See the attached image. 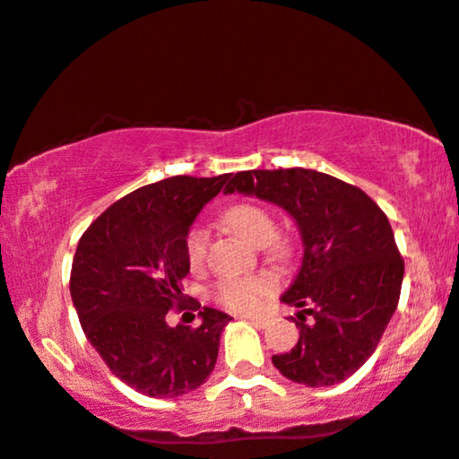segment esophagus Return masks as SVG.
I'll use <instances>...</instances> for the list:
<instances>
[{
    "mask_svg": "<svg viewBox=\"0 0 459 459\" xmlns=\"http://www.w3.org/2000/svg\"><path fill=\"white\" fill-rule=\"evenodd\" d=\"M246 319L252 323V325H255V327H264L266 325L264 316H246Z\"/></svg>",
    "mask_w": 459,
    "mask_h": 459,
    "instance_id": "1",
    "label": "esophagus"
}]
</instances>
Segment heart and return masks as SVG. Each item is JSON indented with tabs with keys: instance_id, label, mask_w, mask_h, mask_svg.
I'll return each mask as SVG.
<instances>
[{
	"instance_id": "b5f03b06",
	"label": "heart",
	"mask_w": 459,
	"mask_h": 459,
	"mask_svg": "<svg viewBox=\"0 0 459 459\" xmlns=\"http://www.w3.org/2000/svg\"><path fill=\"white\" fill-rule=\"evenodd\" d=\"M224 222L246 239L252 246H266L274 237V220L264 207L255 204H237L226 210ZM207 235L205 229L195 226V229L186 237V258L193 266H199L205 258L207 252ZM277 277L273 273H254L246 274V277H235L220 281L213 290V298L222 304V307L235 310V313H254L260 308V304L268 293L274 291L277 287Z\"/></svg>"
}]
</instances>
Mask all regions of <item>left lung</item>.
<instances>
[{
	"label": "left lung",
	"instance_id": "left-lung-1",
	"mask_svg": "<svg viewBox=\"0 0 459 459\" xmlns=\"http://www.w3.org/2000/svg\"><path fill=\"white\" fill-rule=\"evenodd\" d=\"M255 195L296 220L304 255L281 302L298 310L300 340L273 365L310 388L351 377L374 354L401 296L405 264L377 204L316 169L237 172L224 193ZM311 321H306V315Z\"/></svg>",
	"mask_w": 459,
	"mask_h": 459
}]
</instances>
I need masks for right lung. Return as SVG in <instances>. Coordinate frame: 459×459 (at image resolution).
<instances>
[{"label": "right lung", "mask_w": 459, "mask_h": 459, "mask_svg": "<svg viewBox=\"0 0 459 459\" xmlns=\"http://www.w3.org/2000/svg\"><path fill=\"white\" fill-rule=\"evenodd\" d=\"M229 178L172 176L136 188L102 212L77 243L71 298L85 338L140 394H186L216 365L220 333L233 316L204 307L199 327H169L166 315L182 302L180 281L191 271V224Z\"/></svg>", "instance_id": "add662e5"}]
</instances>
